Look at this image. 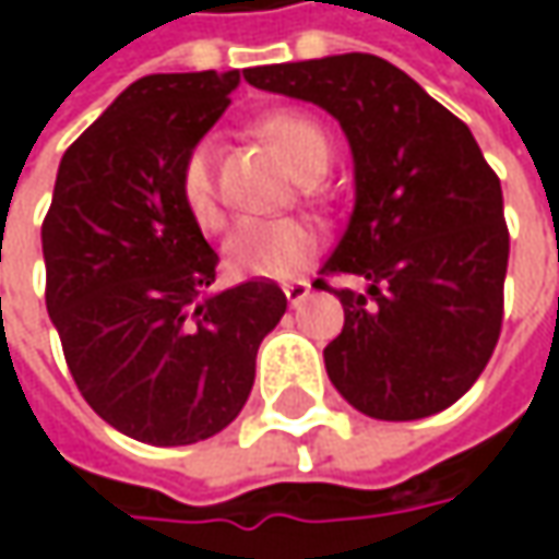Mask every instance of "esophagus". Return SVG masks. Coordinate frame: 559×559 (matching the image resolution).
<instances>
[{
    "instance_id": "1",
    "label": "esophagus",
    "mask_w": 559,
    "mask_h": 559,
    "mask_svg": "<svg viewBox=\"0 0 559 559\" xmlns=\"http://www.w3.org/2000/svg\"><path fill=\"white\" fill-rule=\"evenodd\" d=\"M283 292H286V298H289L292 308H298V305L311 295V283H308V280H295V283H286Z\"/></svg>"
}]
</instances>
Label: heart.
I'll use <instances>...</instances> for the list:
<instances>
[{
	"instance_id": "obj_1",
	"label": "heart",
	"mask_w": 559,
	"mask_h": 559,
	"mask_svg": "<svg viewBox=\"0 0 559 559\" xmlns=\"http://www.w3.org/2000/svg\"><path fill=\"white\" fill-rule=\"evenodd\" d=\"M261 133L267 136L289 167L311 180L323 174L330 162V136L320 123L295 111H273L261 120ZM180 199L192 221L202 229L224 226V207L217 195L214 174V142H195L180 164ZM320 248L317 226L301 217H270V221H242L224 242V264L233 276H258V280H286L305 267Z\"/></svg>"
}]
</instances>
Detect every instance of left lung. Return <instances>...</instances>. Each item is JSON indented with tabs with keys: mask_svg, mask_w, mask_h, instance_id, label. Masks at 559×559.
I'll return each mask as SVG.
<instances>
[{
	"mask_svg": "<svg viewBox=\"0 0 559 559\" xmlns=\"http://www.w3.org/2000/svg\"><path fill=\"white\" fill-rule=\"evenodd\" d=\"M246 80L320 105L352 145L355 211L320 270L367 283L335 289L345 326L323 360L338 395L373 419L451 407L498 345L510 254L501 180L469 127L367 52L248 68Z\"/></svg>",
	"mask_w": 559,
	"mask_h": 559,
	"instance_id": "1",
	"label": "left lung"
}]
</instances>
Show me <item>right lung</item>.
I'll list each match as a JSON object with an SVG mask.
<instances>
[{
	"mask_svg": "<svg viewBox=\"0 0 559 559\" xmlns=\"http://www.w3.org/2000/svg\"><path fill=\"white\" fill-rule=\"evenodd\" d=\"M242 74L130 83L64 152L43 221L46 308L76 389L145 444H195L239 417L258 348L286 313L270 280L207 292L217 254L177 183Z\"/></svg>",
	"mask_w": 559,
	"mask_h": 559,
	"instance_id": "add662e5",
	"label": "right lung"
}]
</instances>
